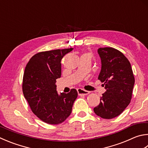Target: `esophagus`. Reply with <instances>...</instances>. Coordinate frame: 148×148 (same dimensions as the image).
<instances>
[{
	"instance_id": "1",
	"label": "esophagus",
	"mask_w": 148,
	"mask_h": 148,
	"mask_svg": "<svg viewBox=\"0 0 148 148\" xmlns=\"http://www.w3.org/2000/svg\"><path fill=\"white\" fill-rule=\"evenodd\" d=\"M77 93H78V95L79 96L81 95H87L89 94V91H87V90H85L84 89H83V88H77Z\"/></svg>"
}]
</instances>
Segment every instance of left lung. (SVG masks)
<instances>
[{
	"label": "left lung",
	"instance_id": "1",
	"mask_svg": "<svg viewBox=\"0 0 148 148\" xmlns=\"http://www.w3.org/2000/svg\"><path fill=\"white\" fill-rule=\"evenodd\" d=\"M98 53L101 62L98 79L104 83L106 92L94 111L102 119H111L120 115L130 104L135 77L130 61L119 50L100 48Z\"/></svg>",
	"mask_w": 148,
	"mask_h": 148
}]
</instances>
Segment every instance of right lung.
<instances>
[{"instance_id":"add662e5","label":"right lung","mask_w":148,"mask_h":148,"mask_svg":"<svg viewBox=\"0 0 148 148\" xmlns=\"http://www.w3.org/2000/svg\"><path fill=\"white\" fill-rule=\"evenodd\" d=\"M73 48L39 52L32 56L26 66L23 92L32 112L44 122L59 124L71 114L77 97V90L69 93L56 90V79L61 75V61Z\"/></svg>"}]
</instances>
